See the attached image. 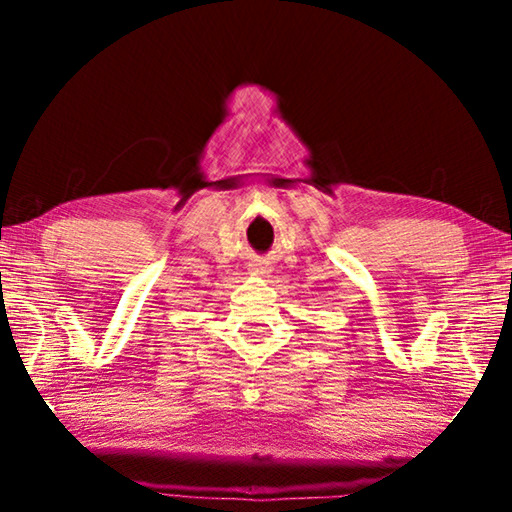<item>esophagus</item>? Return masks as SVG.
I'll use <instances>...</instances> for the list:
<instances>
[{
    "mask_svg": "<svg viewBox=\"0 0 512 512\" xmlns=\"http://www.w3.org/2000/svg\"><path fill=\"white\" fill-rule=\"evenodd\" d=\"M259 273H264V268H259Z\"/></svg>",
    "mask_w": 512,
    "mask_h": 512,
    "instance_id": "34e87169",
    "label": "esophagus"
}]
</instances>
